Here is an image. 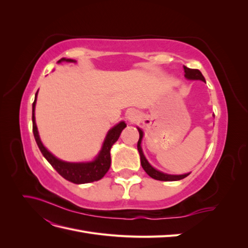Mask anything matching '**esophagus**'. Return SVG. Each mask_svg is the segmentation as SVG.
<instances>
[{
    "instance_id": "34e87169",
    "label": "esophagus",
    "mask_w": 248,
    "mask_h": 248,
    "mask_svg": "<svg viewBox=\"0 0 248 248\" xmlns=\"http://www.w3.org/2000/svg\"><path fill=\"white\" fill-rule=\"evenodd\" d=\"M138 117H137L136 114H134V111H128V114H127V119H128L129 121H131V122H133Z\"/></svg>"
}]
</instances>
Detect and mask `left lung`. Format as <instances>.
Returning a JSON list of instances; mask_svg holds the SVG:
<instances>
[{"instance_id":"obj_1","label":"left lung","mask_w":248,"mask_h":248,"mask_svg":"<svg viewBox=\"0 0 248 248\" xmlns=\"http://www.w3.org/2000/svg\"><path fill=\"white\" fill-rule=\"evenodd\" d=\"M183 68H184V73H185L184 77L187 79H200V80H202V81H206L205 78L202 77V72L199 69H190L186 66H183ZM138 129H139V132H140V140L138 141V150H139L140 156V164H141L142 169L145 170V171L150 177L155 179V180H159V181H177V180L184 179L185 177L189 175V174H185V175L163 174V172L157 170L153 167L150 166V163L147 161L146 157L144 156V153H142V151H141V147H140V141H141V139H142V131L140 128H138Z\"/></svg>"}]
</instances>
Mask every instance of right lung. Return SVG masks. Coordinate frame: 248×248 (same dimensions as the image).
Returning <instances> with one entry per match:
<instances>
[{
  "label": "right lung",
  "instance_id": "add662e5",
  "mask_svg": "<svg viewBox=\"0 0 248 248\" xmlns=\"http://www.w3.org/2000/svg\"><path fill=\"white\" fill-rule=\"evenodd\" d=\"M66 61V62H76L71 59H61L58 63ZM38 93V91H37ZM33 102V109H32V121H33V133L35 140L38 145V148L41 151L42 155L46 157V159L51 164V167L54 168L60 175H61L64 179L68 180L69 182H72L74 184H84V183H91L94 181H98L103 176L107 174L108 170L110 167V148L118 140L120 134H121L122 130L126 127V124L124 122H120L118 125L108 131V136L104 140L103 146L99 155L96 157V159L92 162L87 163H71V162H65L60 160L52 155L50 152H48L42 145V142L38 136V130H37V126L35 123V104H36V97Z\"/></svg>",
  "mask_w": 248,
  "mask_h": 248
}]
</instances>
